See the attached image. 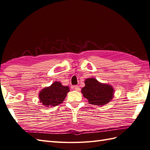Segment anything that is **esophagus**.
<instances>
[{"label":"esophagus","instance_id":"1","mask_svg":"<svg viewBox=\"0 0 150 150\" xmlns=\"http://www.w3.org/2000/svg\"><path fill=\"white\" fill-rule=\"evenodd\" d=\"M73 87H74V89L75 91H80V87H79V86H74Z\"/></svg>","mask_w":150,"mask_h":150}]
</instances>
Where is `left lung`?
Returning <instances> with one entry per match:
<instances>
[{"label":"left lung","mask_w":150,"mask_h":150,"mask_svg":"<svg viewBox=\"0 0 150 150\" xmlns=\"http://www.w3.org/2000/svg\"><path fill=\"white\" fill-rule=\"evenodd\" d=\"M85 84L86 86L82 89V93L90 104L102 106L112 99L114 93L112 86L101 83L94 78L86 79Z\"/></svg>","instance_id":"obj_1"}]
</instances>
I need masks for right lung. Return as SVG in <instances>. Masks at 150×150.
Returning a JSON list of instances; mask_svg holds the SVG:
<instances>
[{
	"instance_id": "1",
	"label": "right lung",
	"mask_w": 150,
	"mask_h": 150,
	"mask_svg": "<svg viewBox=\"0 0 150 150\" xmlns=\"http://www.w3.org/2000/svg\"><path fill=\"white\" fill-rule=\"evenodd\" d=\"M69 91L68 86H63L60 82H54L51 86L44 88L40 92V101L49 108L57 106L63 103Z\"/></svg>"
}]
</instances>
